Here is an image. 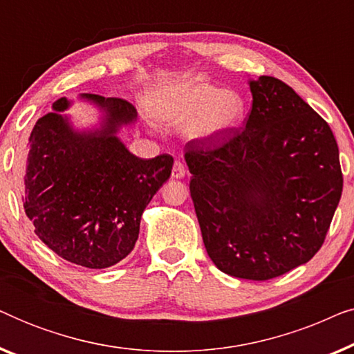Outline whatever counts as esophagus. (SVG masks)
<instances>
[{
	"mask_svg": "<svg viewBox=\"0 0 354 354\" xmlns=\"http://www.w3.org/2000/svg\"><path fill=\"white\" fill-rule=\"evenodd\" d=\"M187 174V169H185V164L180 159H177L176 162H174L172 166V177L174 178H183Z\"/></svg>",
	"mask_w": 354,
	"mask_h": 354,
	"instance_id": "obj_1",
	"label": "esophagus"
}]
</instances>
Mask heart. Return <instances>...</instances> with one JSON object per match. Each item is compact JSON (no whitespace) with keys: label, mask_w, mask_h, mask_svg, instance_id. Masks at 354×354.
Returning <instances> with one entry per match:
<instances>
[{"label":"heart","mask_w":354,"mask_h":354,"mask_svg":"<svg viewBox=\"0 0 354 354\" xmlns=\"http://www.w3.org/2000/svg\"><path fill=\"white\" fill-rule=\"evenodd\" d=\"M151 111L159 122L171 127L192 124L193 137L217 138L240 127L246 115V100L235 90L192 82L154 96Z\"/></svg>","instance_id":"obj_1"}]
</instances>
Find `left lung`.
Returning a JSON list of instances; mask_svg holds the SVG:
<instances>
[{
	"label": "left lung",
	"instance_id": "8db88e82",
	"mask_svg": "<svg viewBox=\"0 0 354 354\" xmlns=\"http://www.w3.org/2000/svg\"><path fill=\"white\" fill-rule=\"evenodd\" d=\"M243 129L185 145L190 195L212 263L269 280L321 250L343 190L330 127L275 77L250 82Z\"/></svg>",
	"mask_w": 354,
	"mask_h": 354
}]
</instances>
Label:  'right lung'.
Here are the masks:
<instances>
[{"instance_id": "1", "label": "right lung", "mask_w": 354, "mask_h": 354, "mask_svg": "<svg viewBox=\"0 0 354 354\" xmlns=\"http://www.w3.org/2000/svg\"><path fill=\"white\" fill-rule=\"evenodd\" d=\"M106 113L96 132H75L59 114V98L37 120L22 169L24 209L48 248L72 264L106 269L127 258L137 243L145 207L171 177L174 158L133 156L115 137L137 119L122 98L82 95Z\"/></svg>"}]
</instances>
